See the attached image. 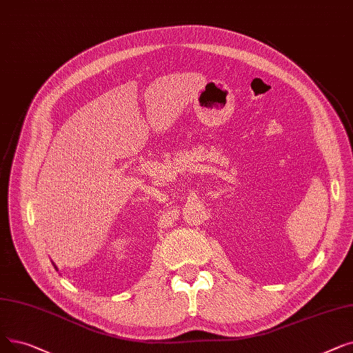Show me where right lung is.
Listing matches in <instances>:
<instances>
[{"label":"right lung","instance_id":"obj_1","mask_svg":"<svg viewBox=\"0 0 353 353\" xmlns=\"http://www.w3.org/2000/svg\"><path fill=\"white\" fill-rule=\"evenodd\" d=\"M53 265H54V264H53ZM54 268H56V270H57V267H56V265H54Z\"/></svg>","mask_w":353,"mask_h":353}]
</instances>
